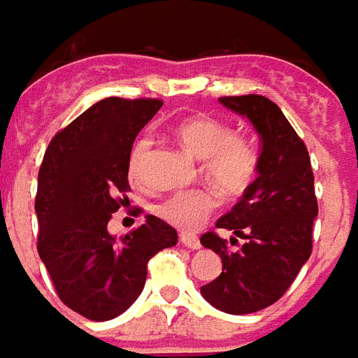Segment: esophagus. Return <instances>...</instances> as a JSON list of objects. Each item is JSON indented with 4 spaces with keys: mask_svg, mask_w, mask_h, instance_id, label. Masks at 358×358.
<instances>
[{
    "mask_svg": "<svg viewBox=\"0 0 358 358\" xmlns=\"http://www.w3.org/2000/svg\"><path fill=\"white\" fill-rule=\"evenodd\" d=\"M181 243H183L187 248H192V250L200 248V239L194 233H183V235H181Z\"/></svg>",
    "mask_w": 358,
    "mask_h": 358,
    "instance_id": "1",
    "label": "esophagus"
}]
</instances>
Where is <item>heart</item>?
<instances>
[{"label":"heart","mask_w":358,"mask_h":358,"mask_svg":"<svg viewBox=\"0 0 358 358\" xmlns=\"http://www.w3.org/2000/svg\"><path fill=\"white\" fill-rule=\"evenodd\" d=\"M175 136L192 156L202 159V171L208 179L225 192H241L252 183L258 167V154L247 138L233 134L224 121L206 115L189 117L175 127ZM152 138L141 136L129 156V177L143 183ZM215 208V196L206 189L173 192L162 200L156 212L167 224L179 229L199 227Z\"/></svg>","instance_id":"b5f03b06"}]
</instances>
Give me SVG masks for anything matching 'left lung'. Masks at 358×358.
Returning <instances> with one entry per match:
<instances>
[{"instance_id": "obj_1", "label": "left lung", "mask_w": 358, "mask_h": 358, "mask_svg": "<svg viewBox=\"0 0 358 358\" xmlns=\"http://www.w3.org/2000/svg\"><path fill=\"white\" fill-rule=\"evenodd\" d=\"M227 110L247 117L260 136L256 179L215 227L247 239L239 250L208 231L200 243L222 256L224 272L200 287L217 310L258 313L273 305L313 252V224L318 215L314 175L305 143L281 110L264 96H224Z\"/></svg>"}]
</instances>
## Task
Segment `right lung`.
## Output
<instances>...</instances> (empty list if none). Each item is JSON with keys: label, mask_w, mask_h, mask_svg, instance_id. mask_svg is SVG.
Returning a JSON list of instances; mask_svg holds the SVG:
<instances>
[{"label": "right lung", "mask_w": 358, "mask_h": 358, "mask_svg": "<svg viewBox=\"0 0 358 358\" xmlns=\"http://www.w3.org/2000/svg\"><path fill=\"white\" fill-rule=\"evenodd\" d=\"M154 98H106L52 138L38 173V255L57 296L88 320L123 314L143 293L146 266L177 231L156 215L115 239L111 214L125 206L136 134L162 108Z\"/></svg>", "instance_id": "add662e5"}]
</instances>
